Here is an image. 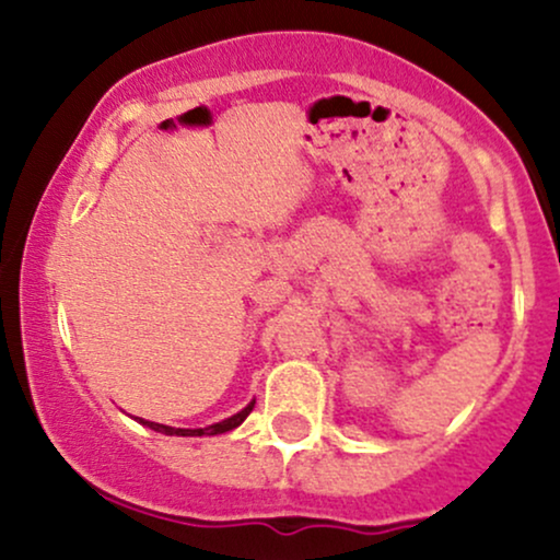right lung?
I'll return each mask as SVG.
<instances>
[{"instance_id": "1", "label": "right lung", "mask_w": 560, "mask_h": 560, "mask_svg": "<svg viewBox=\"0 0 560 560\" xmlns=\"http://www.w3.org/2000/svg\"><path fill=\"white\" fill-rule=\"evenodd\" d=\"M253 408H255V402H249L247 408L240 410L236 416H231V419L221 421V423H213V427H205V429H173V427H165V423L144 421V419H139V423H144V427L155 429V432H163V434H176V436H205V434H208L210 436V434H223V432H231V429H236L244 419H247L249 413H253Z\"/></svg>"}]
</instances>
